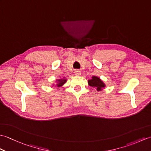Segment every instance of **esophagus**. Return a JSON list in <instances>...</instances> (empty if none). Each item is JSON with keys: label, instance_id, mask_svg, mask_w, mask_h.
<instances>
[{"label": "esophagus", "instance_id": "obj_1", "mask_svg": "<svg viewBox=\"0 0 151 151\" xmlns=\"http://www.w3.org/2000/svg\"><path fill=\"white\" fill-rule=\"evenodd\" d=\"M75 75H76V76H81V70H76L75 71Z\"/></svg>", "mask_w": 151, "mask_h": 151}]
</instances>
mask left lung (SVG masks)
Segmentation results:
<instances>
[{
  "instance_id": "obj_1",
  "label": "left lung",
  "mask_w": 151,
  "mask_h": 151,
  "mask_svg": "<svg viewBox=\"0 0 151 151\" xmlns=\"http://www.w3.org/2000/svg\"><path fill=\"white\" fill-rule=\"evenodd\" d=\"M88 82L89 86H91L93 88L96 89L98 91H102L106 87V84L100 78L96 76H93L91 78L88 80Z\"/></svg>"
}]
</instances>
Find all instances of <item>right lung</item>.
Wrapping results in <instances>:
<instances>
[{
    "label": "right lung",
    "mask_w": 151,
    "mask_h": 151,
    "mask_svg": "<svg viewBox=\"0 0 151 151\" xmlns=\"http://www.w3.org/2000/svg\"><path fill=\"white\" fill-rule=\"evenodd\" d=\"M67 79L65 77L60 78L59 79L56 80V81H55L56 84H53L52 87H53V86H55V87H58V88L62 87V86H63L67 82Z\"/></svg>",
    "instance_id": "1"
}]
</instances>
